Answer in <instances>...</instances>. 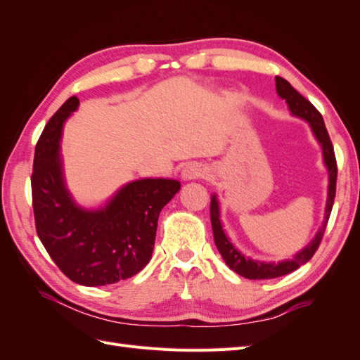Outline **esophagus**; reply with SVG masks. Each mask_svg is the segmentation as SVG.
<instances>
[{
	"instance_id": "esophagus-1",
	"label": "esophagus",
	"mask_w": 360,
	"mask_h": 360,
	"mask_svg": "<svg viewBox=\"0 0 360 360\" xmlns=\"http://www.w3.org/2000/svg\"><path fill=\"white\" fill-rule=\"evenodd\" d=\"M203 174H205V171L202 169L200 166H197V165H188L185 169L181 171V177L185 179V180H195V179H200V177H203Z\"/></svg>"
}]
</instances>
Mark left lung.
I'll list each match as a JSON object with an SVG mask.
<instances>
[{"label":"left lung","instance_id":"obj_1","mask_svg":"<svg viewBox=\"0 0 360 360\" xmlns=\"http://www.w3.org/2000/svg\"><path fill=\"white\" fill-rule=\"evenodd\" d=\"M276 89L277 94L281 95L288 105L292 115L307 120L309 123L311 129H313L314 137L317 141L321 143L322 150H323V162L328 167L330 174V183H328V198H326V210H325V220L322 228L319 229L316 237L311 240L302 251L294 255V259L278 262V263H266V262H259L252 260L250 257H245V255L237 250V248L229 242L226 237L225 231L221 228L220 221V210H219V202L217 197L212 195L211 198V225H212V233H214V242L217 246L219 252L221 254L223 260H225L226 265L245 278H251V281H263V278H274L292 273V271L302 266L303 263H307L313 255L316 254L319 245L322 242V237L325 233L326 223H328L330 214L334 205V197H336V181H338V163H336V155H334V148L331 139L326 131L322 114L311 105V101L299 94L294 87L286 82L282 77H276Z\"/></svg>","mask_w":360,"mask_h":360}]
</instances>
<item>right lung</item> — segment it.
Instances as JSON below:
<instances>
[{
	"mask_svg": "<svg viewBox=\"0 0 360 360\" xmlns=\"http://www.w3.org/2000/svg\"><path fill=\"white\" fill-rule=\"evenodd\" d=\"M70 97L47 122L35 146L32 206L37 234L61 273L84 286L129 278L153 257L160 211L180 181L143 179L127 183L105 207L87 211L69 194L63 177V123L78 108Z\"/></svg>",
	"mask_w": 360,
	"mask_h": 360,
	"instance_id": "right-lung-1",
	"label": "right lung"
}]
</instances>
